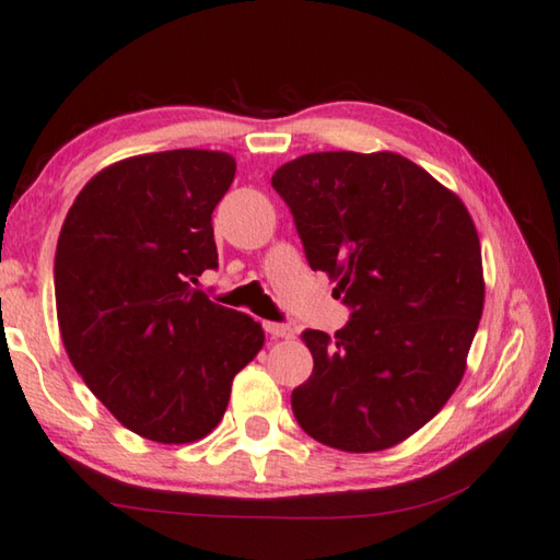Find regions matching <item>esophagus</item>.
Returning a JSON list of instances; mask_svg holds the SVG:
<instances>
[{"mask_svg": "<svg viewBox=\"0 0 560 560\" xmlns=\"http://www.w3.org/2000/svg\"><path fill=\"white\" fill-rule=\"evenodd\" d=\"M264 330H267L273 340H291L293 328L287 323H264Z\"/></svg>", "mask_w": 560, "mask_h": 560, "instance_id": "obj_1", "label": "esophagus"}]
</instances>
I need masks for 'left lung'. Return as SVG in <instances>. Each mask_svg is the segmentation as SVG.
Wrapping results in <instances>:
<instances>
[{
  "instance_id": "obj_1",
  "label": "left lung",
  "mask_w": 560,
  "mask_h": 560,
  "mask_svg": "<svg viewBox=\"0 0 560 560\" xmlns=\"http://www.w3.org/2000/svg\"><path fill=\"white\" fill-rule=\"evenodd\" d=\"M287 202L311 269L352 311L330 338L306 330L301 429L330 448L374 453L416 433L451 399L482 318L475 222L429 171L392 151H320L283 164Z\"/></svg>"
}]
</instances>
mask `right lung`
Instances as JSON below:
<instances>
[{"instance_id":"obj_1","label":"right lung","mask_w":560,"mask_h":560,"mask_svg":"<svg viewBox=\"0 0 560 560\" xmlns=\"http://www.w3.org/2000/svg\"><path fill=\"white\" fill-rule=\"evenodd\" d=\"M235 171L225 151L206 149L117 161L85 183L60 228V338L90 392L141 439H206L264 345L257 320L190 287L218 267L212 210Z\"/></svg>"}]
</instances>
